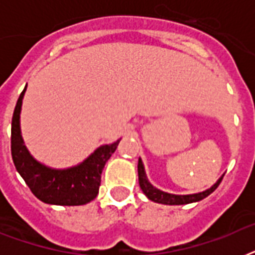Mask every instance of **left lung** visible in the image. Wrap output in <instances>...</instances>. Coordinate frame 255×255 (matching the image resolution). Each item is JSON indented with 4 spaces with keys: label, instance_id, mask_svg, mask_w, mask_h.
<instances>
[{
    "label": "left lung",
    "instance_id": "8db88e82",
    "mask_svg": "<svg viewBox=\"0 0 255 255\" xmlns=\"http://www.w3.org/2000/svg\"><path fill=\"white\" fill-rule=\"evenodd\" d=\"M137 172H139V184L141 190L144 192V194L147 196L149 200L155 202H159V204H165V205H184V204H190V202L200 201L202 198L208 197L210 193H213L214 190L217 189V186L221 184L222 177L218 180L216 184H214L210 189L205 190V192H201V193L196 194H188V196H176V194H169L165 193V192H161V190L156 189L153 186L148 182L147 177H145V173H144V167L141 160L139 159V164H137Z\"/></svg>",
    "mask_w": 255,
    "mask_h": 255
}]
</instances>
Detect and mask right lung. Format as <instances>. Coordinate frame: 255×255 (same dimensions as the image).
<instances>
[{
	"label": "right lung",
	"mask_w": 255,
	"mask_h": 255,
	"mask_svg": "<svg viewBox=\"0 0 255 255\" xmlns=\"http://www.w3.org/2000/svg\"><path fill=\"white\" fill-rule=\"evenodd\" d=\"M25 90L18 98L11 119V157L14 165L37 198L53 205H85L99 192L104 164L115 152L116 143L98 148L78 167L55 170L37 163L23 145L19 129V112Z\"/></svg>",
	"instance_id": "right-lung-1"
}]
</instances>
